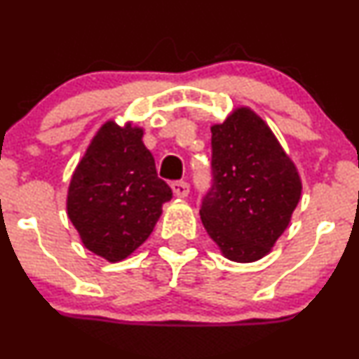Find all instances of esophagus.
<instances>
[{
	"label": "esophagus",
	"instance_id": "esophagus-1",
	"mask_svg": "<svg viewBox=\"0 0 359 359\" xmlns=\"http://www.w3.org/2000/svg\"><path fill=\"white\" fill-rule=\"evenodd\" d=\"M189 184L184 182V180H177V182H172V191L177 197H187L189 196Z\"/></svg>",
	"mask_w": 359,
	"mask_h": 359
}]
</instances>
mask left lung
<instances>
[{"label": "left lung", "instance_id": "obj_1", "mask_svg": "<svg viewBox=\"0 0 359 359\" xmlns=\"http://www.w3.org/2000/svg\"><path fill=\"white\" fill-rule=\"evenodd\" d=\"M211 187L201 219L222 255L257 262L285 231L302 184L292 160L258 114L236 109L211 128Z\"/></svg>", "mask_w": 359, "mask_h": 359}]
</instances>
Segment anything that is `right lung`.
Segmentation results:
<instances>
[{
    "mask_svg": "<svg viewBox=\"0 0 359 359\" xmlns=\"http://www.w3.org/2000/svg\"><path fill=\"white\" fill-rule=\"evenodd\" d=\"M142 137V128L102 125L69 185V219L86 248L108 262L125 259L143 245L162 204L172 199Z\"/></svg>",
    "mask_w": 359,
    "mask_h": 359,
    "instance_id": "1",
    "label": "right lung"
}]
</instances>
